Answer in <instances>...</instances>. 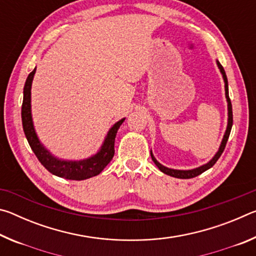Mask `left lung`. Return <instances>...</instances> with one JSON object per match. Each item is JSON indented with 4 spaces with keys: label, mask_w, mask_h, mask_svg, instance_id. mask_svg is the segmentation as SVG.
Masks as SVG:
<instances>
[{
    "label": "left lung",
    "mask_w": 256,
    "mask_h": 256,
    "mask_svg": "<svg viewBox=\"0 0 256 256\" xmlns=\"http://www.w3.org/2000/svg\"><path fill=\"white\" fill-rule=\"evenodd\" d=\"M216 66H218L219 70H220V72H222V78H224V94H226V99H227V102H228V124H227L226 132H224V138H222V144H220V146H219V150L216 151V154L214 156V158H212L209 162L202 164V166L198 167V168H194V170H172V168L164 167V166H162V164L157 162V159L154 157L152 152H151V158H152L154 162L156 164V166H157L159 170L164 172V174L170 175V176H172V177H176V178H183V180L193 178V177L198 176L200 174H202L203 172L208 170H209V168H211L212 166H214V164L216 162V160L220 158V156H222V154L224 152V146H226V144H227L228 138H229V134H230L232 126V107L230 98H229V94H228V80H227L226 72H224L222 64L219 63V60H216Z\"/></svg>",
    "instance_id": "1"
}]
</instances>
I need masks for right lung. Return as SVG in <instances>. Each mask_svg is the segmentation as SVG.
Listing matches in <instances>:
<instances>
[{"label":"right lung","mask_w":256,"mask_h":256,"mask_svg":"<svg viewBox=\"0 0 256 256\" xmlns=\"http://www.w3.org/2000/svg\"><path fill=\"white\" fill-rule=\"evenodd\" d=\"M34 73H36V68H34L32 72L29 73L27 80H26L24 86L22 107H21V118H22L24 132L34 154H36L38 160H40V164L47 170L53 175L62 177V178L82 180L100 174L104 168L110 162V160L114 157L116 133H118L120 126L122 125L125 118H122L112 125L110 131H108L100 149L92 157L84 160H63L54 157L40 144L34 128L32 116V84Z\"/></svg>","instance_id":"obj_1"}]
</instances>
